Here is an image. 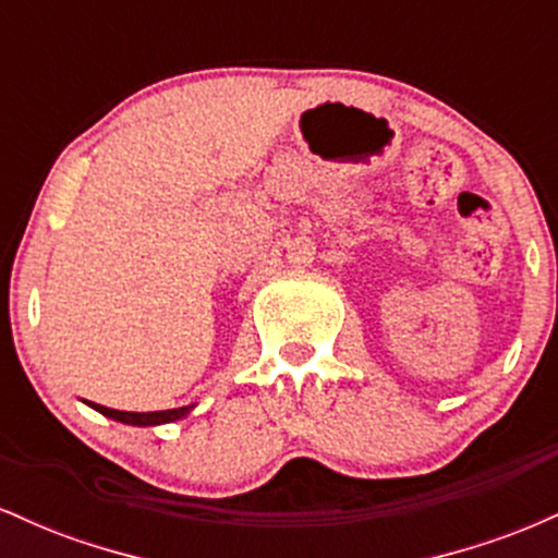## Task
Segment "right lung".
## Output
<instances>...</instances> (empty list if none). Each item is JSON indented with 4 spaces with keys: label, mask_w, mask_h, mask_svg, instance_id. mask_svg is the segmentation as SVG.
<instances>
[{
    "label": "right lung",
    "mask_w": 558,
    "mask_h": 558,
    "mask_svg": "<svg viewBox=\"0 0 558 558\" xmlns=\"http://www.w3.org/2000/svg\"><path fill=\"white\" fill-rule=\"evenodd\" d=\"M92 407L96 409V412L105 414V417L128 422V425H162V422H175V420L185 417L194 403H189V407H181V409H168V412H118V409L101 407V403H92Z\"/></svg>",
    "instance_id": "add662e5"
}]
</instances>
